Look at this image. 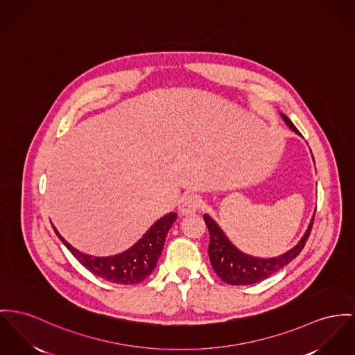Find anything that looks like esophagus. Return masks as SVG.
Here are the masks:
<instances>
[{
	"instance_id": "obj_1",
	"label": "esophagus",
	"mask_w": 355,
	"mask_h": 355,
	"mask_svg": "<svg viewBox=\"0 0 355 355\" xmlns=\"http://www.w3.org/2000/svg\"><path fill=\"white\" fill-rule=\"evenodd\" d=\"M200 207V199L198 195L189 193L186 196L182 198L180 205H179V213L182 215H187V214H193L198 211V209Z\"/></svg>"
}]
</instances>
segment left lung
Here are the masks:
<instances>
[{
  "label": "left lung",
  "mask_w": 355,
  "mask_h": 355,
  "mask_svg": "<svg viewBox=\"0 0 355 355\" xmlns=\"http://www.w3.org/2000/svg\"><path fill=\"white\" fill-rule=\"evenodd\" d=\"M280 116L292 132L302 136L291 119L283 113H280ZM313 216L315 213L308 223L307 230L293 248H291L288 252H285L277 257L262 259V257H254V256L246 254L242 250H239L227 238L225 232L220 229V226L214 220L213 218L209 214H205L203 219L210 233L209 257L215 273L225 283L230 285H250V284L259 283L268 279L285 265H288L295 257H297V254L303 250L312 229Z\"/></svg>",
  "instance_id": "left-lung-1"
}]
</instances>
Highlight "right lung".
<instances>
[{
    "mask_svg": "<svg viewBox=\"0 0 355 355\" xmlns=\"http://www.w3.org/2000/svg\"><path fill=\"white\" fill-rule=\"evenodd\" d=\"M176 218V213L166 214L156 220L133 246L109 257H94L79 252L59 234L53 225L52 227L58 238L71 252L72 256L93 275L110 283L132 285L141 283L156 268L164 248L166 234Z\"/></svg>",
    "mask_w": 355,
    "mask_h": 355,
    "instance_id": "obj_1",
    "label": "right lung"
}]
</instances>
